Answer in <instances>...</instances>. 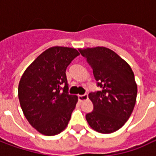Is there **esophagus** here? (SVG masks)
<instances>
[{"label": "esophagus", "instance_id": "34e87169", "mask_svg": "<svg viewBox=\"0 0 156 156\" xmlns=\"http://www.w3.org/2000/svg\"><path fill=\"white\" fill-rule=\"evenodd\" d=\"M78 98L79 101L83 102L84 101V100H86V99H88V94H84L83 95H78Z\"/></svg>", "mask_w": 156, "mask_h": 156}]
</instances>
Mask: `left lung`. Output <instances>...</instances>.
Listing matches in <instances>:
<instances>
[{
  "instance_id": "8db88e82",
  "label": "left lung",
  "mask_w": 156,
  "mask_h": 156,
  "mask_svg": "<svg viewBox=\"0 0 156 156\" xmlns=\"http://www.w3.org/2000/svg\"><path fill=\"white\" fill-rule=\"evenodd\" d=\"M79 51L93 69L97 86L101 88L88 94L94 109L86 115V119L97 132L113 133L125 124L135 105L137 85L134 73L108 48L98 47Z\"/></svg>"
}]
</instances>
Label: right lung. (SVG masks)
Segmentation results:
<instances>
[{
  "mask_svg": "<svg viewBox=\"0 0 156 156\" xmlns=\"http://www.w3.org/2000/svg\"><path fill=\"white\" fill-rule=\"evenodd\" d=\"M78 55L74 48H48L27 68L20 80L18 98L23 114L44 135L61 133L70 120L78 97L68 93L66 69Z\"/></svg>",
  "mask_w": 156,
  "mask_h": 156,
  "instance_id": "1",
  "label": "right lung"
}]
</instances>
